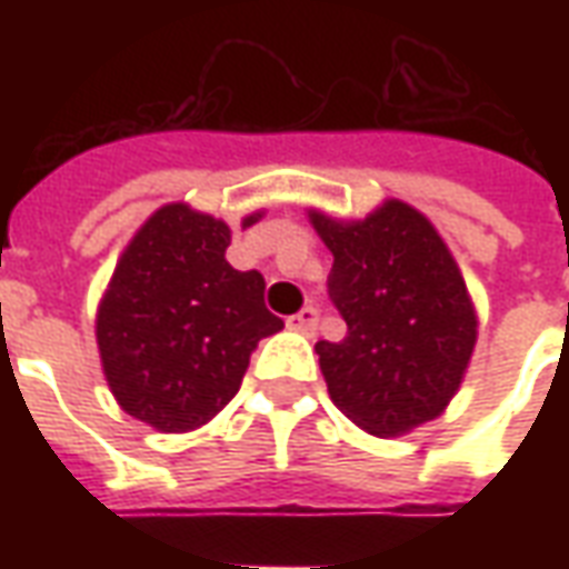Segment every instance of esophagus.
Wrapping results in <instances>:
<instances>
[{"mask_svg":"<svg viewBox=\"0 0 569 569\" xmlns=\"http://www.w3.org/2000/svg\"><path fill=\"white\" fill-rule=\"evenodd\" d=\"M317 322H320V310L305 308V310H298L296 317H289V320H286V326H289L292 332L313 335V332H317Z\"/></svg>","mask_w":569,"mask_h":569,"instance_id":"34e87169","label":"esophagus"}]
</instances>
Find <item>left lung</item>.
<instances>
[{"label": "left lung", "mask_w": 569, "mask_h": 569, "mask_svg": "<svg viewBox=\"0 0 569 569\" xmlns=\"http://www.w3.org/2000/svg\"><path fill=\"white\" fill-rule=\"evenodd\" d=\"M332 252L329 296L347 335L320 341L332 402L369 436H406L436 420L460 390L478 313L436 224L387 198L366 219L308 210Z\"/></svg>", "instance_id": "left-lung-1"}]
</instances>
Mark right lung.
<instances>
[{"instance_id": "1", "label": "right lung", "mask_w": 569, "mask_h": 569, "mask_svg": "<svg viewBox=\"0 0 569 569\" xmlns=\"http://www.w3.org/2000/svg\"><path fill=\"white\" fill-rule=\"evenodd\" d=\"M264 210L243 216V228ZM231 228L188 203H163L121 252L97 308V347L121 411L158 432H191L222 411L261 338L283 320L264 277L224 261Z\"/></svg>"}]
</instances>
